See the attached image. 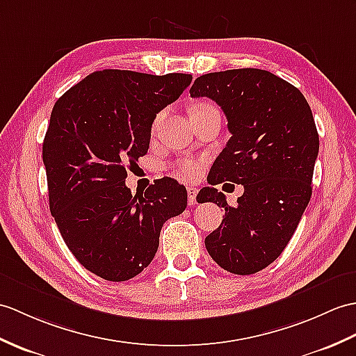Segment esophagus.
Masks as SVG:
<instances>
[{
	"instance_id": "obj_1",
	"label": "esophagus",
	"mask_w": 356,
	"mask_h": 356,
	"mask_svg": "<svg viewBox=\"0 0 356 356\" xmlns=\"http://www.w3.org/2000/svg\"><path fill=\"white\" fill-rule=\"evenodd\" d=\"M186 191H188V203L191 204V206L197 204V193H198V189L194 188V186H188Z\"/></svg>"
}]
</instances>
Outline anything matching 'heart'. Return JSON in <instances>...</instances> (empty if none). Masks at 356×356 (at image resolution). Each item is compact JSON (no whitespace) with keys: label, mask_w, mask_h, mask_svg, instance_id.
I'll return each mask as SVG.
<instances>
[{"label":"heart","mask_w":356,"mask_h":356,"mask_svg":"<svg viewBox=\"0 0 356 356\" xmlns=\"http://www.w3.org/2000/svg\"><path fill=\"white\" fill-rule=\"evenodd\" d=\"M211 106H212L211 103H200V104L194 106L193 109H191V112L200 111V109H204V107H211ZM161 117H162V115H159V117L156 118V121L153 124V129H156V127L159 126ZM200 170H202V163L197 162V161H184V162H180L177 167H176L177 175L184 176V177H188V179H195L198 176V172H200Z\"/></svg>","instance_id":"heart-1"}]
</instances>
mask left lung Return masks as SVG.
<instances>
[{"label": "left lung", "instance_id": "1", "mask_svg": "<svg viewBox=\"0 0 356 356\" xmlns=\"http://www.w3.org/2000/svg\"><path fill=\"white\" fill-rule=\"evenodd\" d=\"M191 97H208L227 118L230 139L209 171L200 203L225 208V218L204 239L211 258L234 275H253L284 252L312 194L318 134L299 89L256 68L197 77ZM245 186L230 207L215 185Z\"/></svg>", "mask_w": 356, "mask_h": 356}]
</instances>
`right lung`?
<instances>
[{"mask_svg":"<svg viewBox=\"0 0 356 356\" xmlns=\"http://www.w3.org/2000/svg\"><path fill=\"white\" fill-rule=\"evenodd\" d=\"M191 80L180 72L95 71L53 107L42 145L49 211L76 259L106 280L139 275L158 252L163 222L186 208L177 180L159 179L134 195L126 177L148 150L156 113Z\"/></svg>","mask_w":356,"mask_h":356,"instance_id":"add662e5","label":"right lung"}]
</instances>
